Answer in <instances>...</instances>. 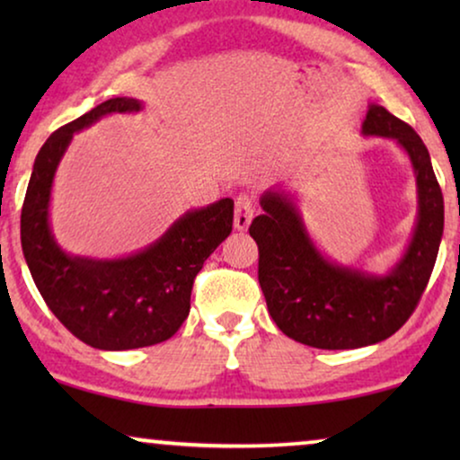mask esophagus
<instances>
[{
	"instance_id": "obj_1",
	"label": "esophagus",
	"mask_w": 460,
	"mask_h": 460,
	"mask_svg": "<svg viewBox=\"0 0 460 460\" xmlns=\"http://www.w3.org/2000/svg\"><path fill=\"white\" fill-rule=\"evenodd\" d=\"M255 213V200L251 194L241 192L234 199V228L236 230H247L251 219H253Z\"/></svg>"
}]
</instances>
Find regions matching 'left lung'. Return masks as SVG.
Wrapping results in <instances>:
<instances>
[{"instance_id":"left-lung-1","label":"left lung","mask_w":460,"mask_h":460,"mask_svg":"<svg viewBox=\"0 0 460 460\" xmlns=\"http://www.w3.org/2000/svg\"><path fill=\"white\" fill-rule=\"evenodd\" d=\"M362 134L398 142L417 178V224L392 270L370 274L320 253L295 197L282 188L261 194L263 213L249 228L260 247L257 276L270 316L287 337L310 348L356 349L392 337L417 307L442 243L444 197L417 131L368 104Z\"/></svg>"}]
</instances>
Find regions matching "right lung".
<instances>
[{
	"label": "right lung",
	"instance_id": "add662e5",
	"mask_svg": "<svg viewBox=\"0 0 460 460\" xmlns=\"http://www.w3.org/2000/svg\"><path fill=\"white\" fill-rule=\"evenodd\" d=\"M136 98H111L56 129L37 155L21 213L27 266L49 310L96 349L146 348L173 337L190 312V293L207 257L232 232L234 200L186 211L148 247L117 260L71 255L56 243L49 199L73 134L112 112H137Z\"/></svg>",
	"mask_w": 460,
	"mask_h": 460
}]
</instances>
